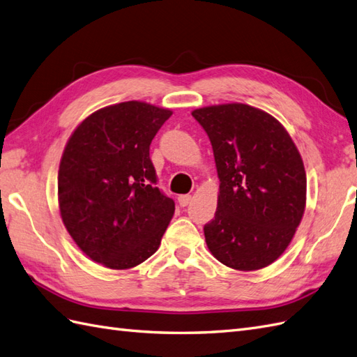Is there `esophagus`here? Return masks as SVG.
Instances as JSON below:
<instances>
[{"instance_id": "obj_1", "label": "esophagus", "mask_w": 357, "mask_h": 357, "mask_svg": "<svg viewBox=\"0 0 357 357\" xmlns=\"http://www.w3.org/2000/svg\"><path fill=\"white\" fill-rule=\"evenodd\" d=\"M178 202H179V205L182 208H184V206H187L191 202V196L190 195H182V196L178 197Z\"/></svg>"}]
</instances>
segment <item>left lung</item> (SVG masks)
<instances>
[{
	"instance_id": "left-lung-1",
	"label": "left lung",
	"mask_w": 357,
	"mask_h": 357,
	"mask_svg": "<svg viewBox=\"0 0 357 357\" xmlns=\"http://www.w3.org/2000/svg\"><path fill=\"white\" fill-rule=\"evenodd\" d=\"M191 114L213 144L220 179L215 215L204 226L209 252L234 270L270 266L305 213L306 172L297 146L279 121L248 104Z\"/></svg>"
}]
</instances>
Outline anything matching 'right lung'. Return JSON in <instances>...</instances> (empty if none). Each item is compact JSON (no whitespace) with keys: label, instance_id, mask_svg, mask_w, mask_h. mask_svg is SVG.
Instances as JSON below:
<instances>
[{"label":"right lung","instance_id":"obj_1","mask_svg":"<svg viewBox=\"0 0 357 357\" xmlns=\"http://www.w3.org/2000/svg\"><path fill=\"white\" fill-rule=\"evenodd\" d=\"M172 116L140 100L104 107L72 132L59 169L61 220L90 259L113 270L139 266L158 250L175 213L149 157Z\"/></svg>","mask_w":357,"mask_h":357}]
</instances>
